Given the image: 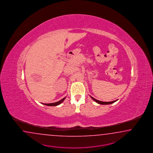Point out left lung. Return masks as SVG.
<instances>
[{
  "label": "left lung",
  "instance_id": "obj_1",
  "mask_svg": "<svg viewBox=\"0 0 153 153\" xmlns=\"http://www.w3.org/2000/svg\"><path fill=\"white\" fill-rule=\"evenodd\" d=\"M91 98L94 100V101H95V102H98V104H102V105H108V104H112V103H114V102H116L117 100H114V101H112V102H101V101H99V100H97V99H95V98H93L91 96Z\"/></svg>",
  "mask_w": 153,
  "mask_h": 153
}]
</instances>
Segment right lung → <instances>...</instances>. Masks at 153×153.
Listing matches in <instances>:
<instances>
[{"mask_svg": "<svg viewBox=\"0 0 153 153\" xmlns=\"http://www.w3.org/2000/svg\"><path fill=\"white\" fill-rule=\"evenodd\" d=\"M65 98H66V97H65L64 98L62 99H61L60 100H59V101H58V102H53V103H50V104H43L47 106H57L58 105H59V104H60L61 102H64V100L65 99Z\"/></svg>", "mask_w": 153, "mask_h": 153, "instance_id": "1", "label": "right lung"}]
</instances>
